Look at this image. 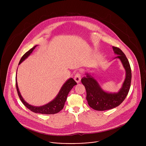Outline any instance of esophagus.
Here are the masks:
<instances>
[{
  "instance_id": "obj_1",
  "label": "esophagus",
  "mask_w": 146,
  "mask_h": 146,
  "mask_svg": "<svg viewBox=\"0 0 146 146\" xmlns=\"http://www.w3.org/2000/svg\"><path fill=\"white\" fill-rule=\"evenodd\" d=\"M74 79L77 83H80V80H81V75L79 72H77L76 74V75H75V77H74Z\"/></svg>"
}]
</instances>
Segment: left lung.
Returning <instances> with one entry per match:
<instances>
[{
	"mask_svg": "<svg viewBox=\"0 0 146 146\" xmlns=\"http://www.w3.org/2000/svg\"><path fill=\"white\" fill-rule=\"evenodd\" d=\"M115 54V57L120 60L125 69V78L121 88L116 93H109L104 91L95 77L92 74L86 72L82 79V83L86 92V100L89 106L97 111H105L113 108L121 104L127 96L130 89L131 71L129 62L123 51L119 48L112 46Z\"/></svg>",
	"mask_w": 146,
	"mask_h": 146,
	"instance_id": "8db88e82",
	"label": "left lung"
}]
</instances>
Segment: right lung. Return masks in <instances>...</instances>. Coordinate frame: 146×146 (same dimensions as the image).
Segmentation results:
<instances>
[{
	"instance_id": "obj_1",
	"label": "right lung",
	"mask_w": 146,
	"mask_h": 146,
	"mask_svg": "<svg viewBox=\"0 0 146 146\" xmlns=\"http://www.w3.org/2000/svg\"><path fill=\"white\" fill-rule=\"evenodd\" d=\"M36 46L38 45L34 46L29 51H27L22 57L19 63V65L25 59H26L31 54V53L33 52V51L36 48ZM76 84H77L72 78L68 79L63 84L58 94L56 96L54 99H53L52 101H50L48 104L43 105L42 106H34L27 103L22 97L18 87L17 81V74H16V85L17 91L19 96L20 98V100L23 103V104H24L27 108H29L30 111L36 113H38L45 114V115L57 113L59 112L61 110H62L64 106V103L67 100V97L70 91L74 87V86H75Z\"/></svg>"
}]
</instances>
